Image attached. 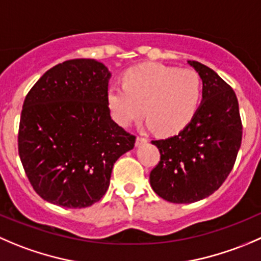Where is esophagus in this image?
<instances>
[{
  "instance_id": "esophagus-1",
  "label": "esophagus",
  "mask_w": 261,
  "mask_h": 261,
  "mask_svg": "<svg viewBox=\"0 0 261 261\" xmlns=\"http://www.w3.org/2000/svg\"><path fill=\"white\" fill-rule=\"evenodd\" d=\"M146 143H148V139L144 138V136H138V138H136L135 145L140 146V145H143V144H146Z\"/></svg>"
}]
</instances>
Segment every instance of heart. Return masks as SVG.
Listing matches in <instances>:
<instances>
[{"label":"heart","instance_id":"obj_1","mask_svg":"<svg viewBox=\"0 0 261 261\" xmlns=\"http://www.w3.org/2000/svg\"><path fill=\"white\" fill-rule=\"evenodd\" d=\"M201 95L203 82L195 70L146 63L128 70L123 84L108 88L107 105L118 125L127 127L145 112L149 127L173 135L191 122Z\"/></svg>","mask_w":261,"mask_h":261}]
</instances>
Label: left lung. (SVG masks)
I'll use <instances>...</instances> for the list:
<instances>
[{
  "label": "left lung",
  "mask_w": 261,
  "mask_h": 261,
  "mask_svg": "<svg viewBox=\"0 0 261 261\" xmlns=\"http://www.w3.org/2000/svg\"><path fill=\"white\" fill-rule=\"evenodd\" d=\"M189 63L203 80V102L177 135L151 141L161 153L149 177L151 189L176 204L195 203L218 190L233 168L242 141L233 89L203 63Z\"/></svg>",
  "instance_id": "obj_1"
}]
</instances>
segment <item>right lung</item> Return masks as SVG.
I'll use <instances>...</instances> for the list:
<instances>
[{"label": "right lung", "instance_id": "add662e5", "mask_svg": "<svg viewBox=\"0 0 261 261\" xmlns=\"http://www.w3.org/2000/svg\"><path fill=\"white\" fill-rule=\"evenodd\" d=\"M110 77L102 62L69 60L48 70L25 97L20 161L48 203L80 209L99 201L113 164L135 145V136L111 118Z\"/></svg>", "mask_w": 261, "mask_h": 261}]
</instances>
